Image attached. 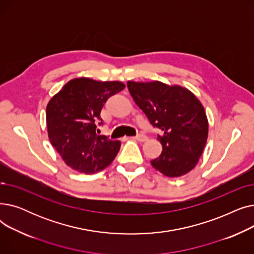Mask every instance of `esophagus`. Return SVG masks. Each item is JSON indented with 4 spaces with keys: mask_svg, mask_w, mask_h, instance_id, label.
Segmentation results:
<instances>
[{
    "mask_svg": "<svg viewBox=\"0 0 254 254\" xmlns=\"http://www.w3.org/2000/svg\"><path fill=\"white\" fill-rule=\"evenodd\" d=\"M132 139H135V140H137V141H139V142H145V141H147V137L144 136V135H138V136H136V137H132Z\"/></svg>",
    "mask_w": 254,
    "mask_h": 254,
    "instance_id": "34e87169",
    "label": "esophagus"
}]
</instances>
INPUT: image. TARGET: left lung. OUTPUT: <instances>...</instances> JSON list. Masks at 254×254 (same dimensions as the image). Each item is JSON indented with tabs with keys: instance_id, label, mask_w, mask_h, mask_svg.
I'll return each instance as SVG.
<instances>
[{
	"instance_id": "obj_1",
	"label": "left lung",
	"mask_w": 254,
	"mask_h": 254,
	"mask_svg": "<svg viewBox=\"0 0 254 254\" xmlns=\"http://www.w3.org/2000/svg\"><path fill=\"white\" fill-rule=\"evenodd\" d=\"M135 103L153 127L162 129L157 140L163 151L151 161L167 177L190 172L203 154L208 138V118L202 103L188 88L161 81H127Z\"/></svg>"
}]
</instances>
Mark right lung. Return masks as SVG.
Wrapping results in <instances>:
<instances>
[{
  "label": "right lung",
  "mask_w": 254,
  "mask_h": 254,
  "mask_svg": "<svg viewBox=\"0 0 254 254\" xmlns=\"http://www.w3.org/2000/svg\"><path fill=\"white\" fill-rule=\"evenodd\" d=\"M120 81H97L86 77L70 80L46 107V125L51 145L71 169L93 173L109 166L120 149L118 140L96 134V122L104 103L122 91Z\"/></svg>",
  "instance_id": "1"
}]
</instances>
